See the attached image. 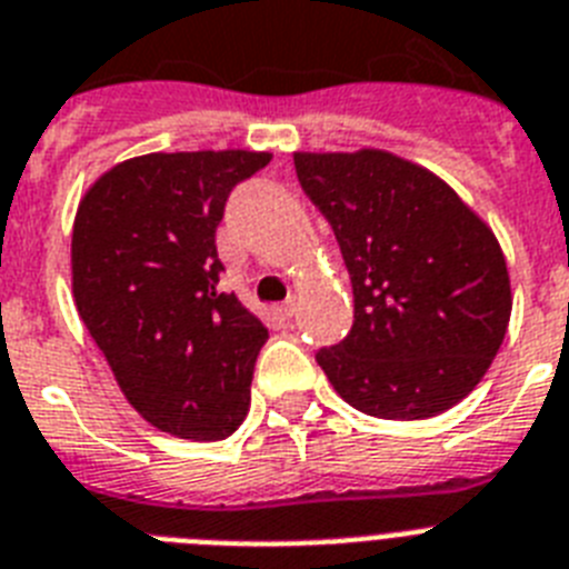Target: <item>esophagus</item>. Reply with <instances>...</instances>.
Returning <instances> with one entry per match:
<instances>
[{
	"label": "esophagus",
	"instance_id": "34e87169",
	"mask_svg": "<svg viewBox=\"0 0 569 569\" xmlns=\"http://www.w3.org/2000/svg\"><path fill=\"white\" fill-rule=\"evenodd\" d=\"M276 313H279L281 319H293L296 317V299H288V302H281L279 308H276Z\"/></svg>",
	"mask_w": 569,
	"mask_h": 569
}]
</instances>
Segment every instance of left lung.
Returning a JSON list of instances; mask_svg holds the SVG:
<instances>
[{"label": "left lung", "instance_id": "1", "mask_svg": "<svg viewBox=\"0 0 569 569\" xmlns=\"http://www.w3.org/2000/svg\"><path fill=\"white\" fill-rule=\"evenodd\" d=\"M296 177L335 229L355 326L317 363L355 410L430 419L462 401L511 317L495 232L448 182L387 150L293 153Z\"/></svg>", "mask_w": 569, "mask_h": 569}]
</instances>
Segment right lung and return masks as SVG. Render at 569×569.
I'll return each mask as SVG.
<instances>
[{
	"instance_id": "1",
	"label": "right lung",
	"mask_w": 569,
	"mask_h": 569,
	"mask_svg": "<svg viewBox=\"0 0 569 569\" xmlns=\"http://www.w3.org/2000/svg\"><path fill=\"white\" fill-rule=\"evenodd\" d=\"M270 162L256 150L148 153L83 194L72 290L121 392L162 433L218 442L250 410L267 328L220 293L214 232L238 182Z\"/></svg>"
}]
</instances>
